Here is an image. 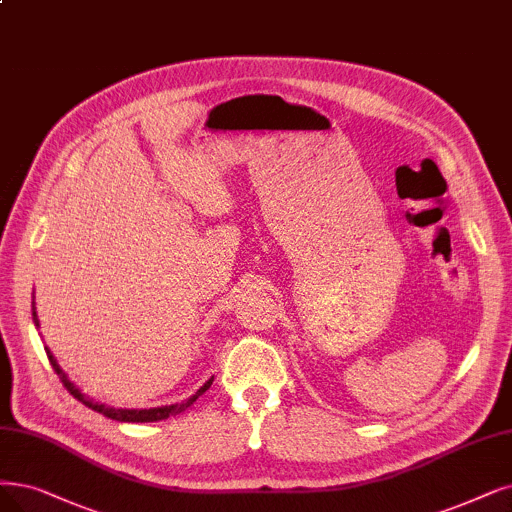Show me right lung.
<instances>
[{
  "label": "right lung",
  "mask_w": 512,
  "mask_h": 512,
  "mask_svg": "<svg viewBox=\"0 0 512 512\" xmlns=\"http://www.w3.org/2000/svg\"><path fill=\"white\" fill-rule=\"evenodd\" d=\"M33 323L39 327V319H37V313H35V302H33ZM46 353H48V359H50V363H52V367H54V372L58 374V378H60V382L65 384V388L67 391L77 399V401H81L84 403L86 407H90V410H94V412H98V414H102V416H107V418H111V420H117V422H157V420H166V418H170V416H176V414H180V412H185L189 405H193V401L199 397V395H203L210 388V384H212V380L214 378H210L206 384H203L199 391L193 395V397H189L187 401H182V403H174V405H161V407H151V410H115V407H109V405H105V403H98V401H92L90 397H86L84 393L79 391V388L67 378V374L60 370V365L56 363V359H54V355L46 349Z\"/></svg>",
  "instance_id": "add662e5"
}]
</instances>
